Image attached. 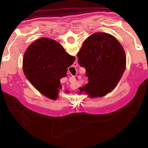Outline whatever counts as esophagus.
Here are the masks:
<instances>
[{"mask_svg": "<svg viewBox=\"0 0 148 148\" xmlns=\"http://www.w3.org/2000/svg\"><path fill=\"white\" fill-rule=\"evenodd\" d=\"M76 65H77V63H76Z\"/></svg>", "mask_w": 148, "mask_h": 148, "instance_id": "1", "label": "esophagus"}]
</instances>
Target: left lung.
<instances>
[{"instance_id": "1", "label": "left lung", "mask_w": 148, "mask_h": 148, "mask_svg": "<svg viewBox=\"0 0 148 148\" xmlns=\"http://www.w3.org/2000/svg\"><path fill=\"white\" fill-rule=\"evenodd\" d=\"M77 61L86 69L88 83L79 88L91 98L111 92L120 80L126 67V56L114 36L102 32L93 34L83 44Z\"/></svg>"}]
</instances>
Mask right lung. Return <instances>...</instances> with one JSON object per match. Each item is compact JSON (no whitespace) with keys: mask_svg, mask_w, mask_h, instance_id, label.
I'll return each mask as SVG.
<instances>
[{"mask_svg":"<svg viewBox=\"0 0 148 148\" xmlns=\"http://www.w3.org/2000/svg\"><path fill=\"white\" fill-rule=\"evenodd\" d=\"M75 57L65 51L55 40L40 38L28 47L23 59V69L27 79L42 95L56 100L62 88L61 78Z\"/></svg>","mask_w":148,"mask_h":148,"instance_id":"1","label":"right lung"}]
</instances>
